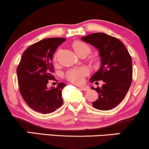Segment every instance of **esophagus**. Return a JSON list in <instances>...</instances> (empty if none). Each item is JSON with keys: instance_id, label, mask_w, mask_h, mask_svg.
<instances>
[{"instance_id": "1", "label": "esophagus", "mask_w": 149, "mask_h": 149, "mask_svg": "<svg viewBox=\"0 0 149 149\" xmlns=\"http://www.w3.org/2000/svg\"><path fill=\"white\" fill-rule=\"evenodd\" d=\"M79 89L80 90H83V91H88L89 89V87L87 85H80L79 86Z\"/></svg>"}]
</instances>
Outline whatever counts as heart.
<instances>
[{
	"mask_svg": "<svg viewBox=\"0 0 149 149\" xmlns=\"http://www.w3.org/2000/svg\"><path fill=\"white\" fill-rule=\"evenodd\" d=\"M73 51L76 53L77 55L80 56L81 55H87L91 51V48L85 43L76 41L72 44ZM87 70L84 68H78L70 70L67 73V78L73 83H81L83 81L84 78L87 75Z\"/></svg>",
	"mask_w": 149,
	"mask_h": 149,
	"instance_id": "heart-1",
	"label": "heart"
}]
</instances>
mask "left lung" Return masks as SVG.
Returning a JSON list of instances; mask_svg holds the SVG:
<instances>
[{"label":"left lung","instance_id":"8db88e82","mask_svg":"<svg viewBox=\"0 0 149 149\" xmlns=\"http://www.w3.org/2000/svg\"><path fill=\"white\" fill-rule=\"evenodd\" d=\"M81 40L91 44L98 51L101 67L91 77L89 82L98 83L101 87L91 88L98 94L93 107L100 110H109L123 101L132 82V59L124 44L116 37L103 33L82 37Z\"/></svg>","mask_w":149,"mask_h":149}]
</instances>
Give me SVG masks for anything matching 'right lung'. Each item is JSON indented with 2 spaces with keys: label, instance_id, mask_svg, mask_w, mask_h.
Instances as JSON below:
<instances>
[{
  "label": "right lung",
  "instance_id": "1",
  "mask_svg": "<svg viewBox=\"0 0 149 149\" xmlns=\"http://www.w3.org/2000/svg\"><path fill=\"white\" fill-rule=\"evenodd\" d=\"M66 39L53 37L42 39L30 46L21 57L17 69L21 94L27 105L36 112L48 114L62 106V89L67 86L59 82L57 87L48 88L53 80V54Z\"/></svg>",
  "mask_w": 149,
  "mask_h": 149
}]
</instances>
